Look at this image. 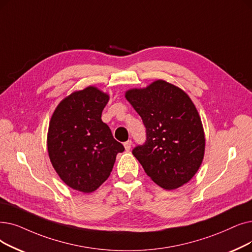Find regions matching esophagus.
I'll list each match as a JSON object with an SVG mask.
<instances>
[{
    "label": "esophagus",
    "instance_id": "obj_1",
    "mask_svg": "<svg viewBox=\"0 0 252 252\" xmlns=\"http://www.w3.org/2000/svg\"><path fill=\"white\" fill-rule=\"evenodd\" d=\"M132 145H133L132 140H127L126 142H125V143H124V146H125L126 150H129L130 147H132Z\"/></svg>",
    "mask_w": 252,
    "mask_h": 252
}]
</instances>
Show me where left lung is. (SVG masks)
Instances as JSON below:
<instances>
[{"mask_svg": "<svg viewBox=\"0 0 252 252\" xmlns=\"http://www.w3.org/2000/svg\"><path fill=\"white\" fill-rule=\"evenodd\" d=\"M126 97L146 127L145 143L133 149L145 173L168 190L188 183L205 152L203 125L190 97L163 80L129 90Z\"/></svg>", "mask_w": 252, "mask_h": 252, "instance_id": "8db88e82", "label": "left lung"}]
</instances>
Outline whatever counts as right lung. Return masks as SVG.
<instances>
[{"label": "right lung", "mask_w": 252, "mask_h": 252, "mask_svg": "<svg viewBox=\"0 0 252 252\" xmlns=\"http://www.w3.org/2000/svg\"><path fill=\"white\" fill-rule=\"evenodd\" d=\"M109 95L94 86L74 92L59 104L48 128L50 161L73 189L93 192L110 176L117 153L125 147L102 122Z\"/></svg>", "instance_id": "obj_1"}]
</instances>
